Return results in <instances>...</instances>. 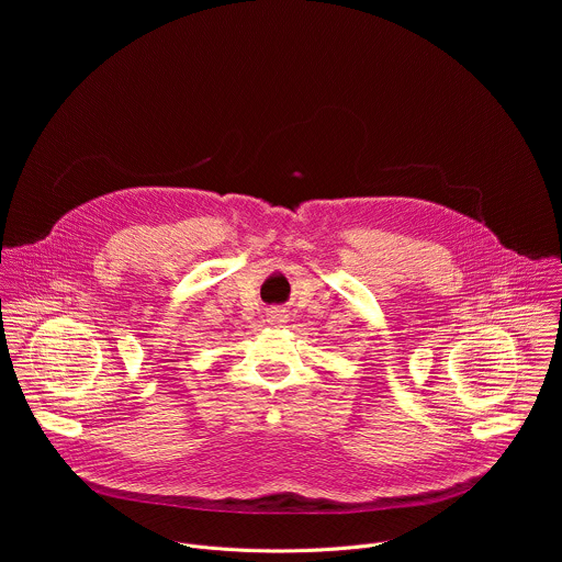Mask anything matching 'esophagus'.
I'll use <instances>...</instances> for the list:
<instances>
[{
  "label": "esophagus",
  "instance_id": "1",
  "mask_svg": "<svg viewBox=\"0 0 562 562\" xmlns=\"http://www.w3.org/2000/svg\"><path fill=\"white\" fill-rule=\"evenodd\" d=\"M286 311L284 308H278V306H273V308H269L267 311V323L271 325V327H282L284 323H286Z\"/></svg>",
  "mask_w": 562,
  "mask_h": 562
}]
</instances>
